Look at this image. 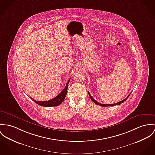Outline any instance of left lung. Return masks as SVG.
Wrapping results in <instances>:
<instances>
[{
    "label": "left lung",
    "mask_w": 155,
    "mask_h": 155,
    "mask_svg": "<svg viewBox=\"0 0 155 155\" xmlns=\"http://www.w3.org/2000/svg\"><path fill=\"white\" fill-rule=\"evenodd\" d=\"M88 94H89V97H90V98L91 99V100L95 104H97V105H99V106H101V107H110V106H113V105H120V104H122V103H123L126 99H127L128 97H129V96L130 95V94H131V93L128 95V96L127 97V98L126 99H124V100H123V101H120V102H117V103H115V104H101V103H99L98 102H97V101H96L94 99L92 98V97L91 95V94H89V92H88Z\"/></svg>",
    "instance_id": "obj_1"
}]
</instances>
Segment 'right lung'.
Wrapping results in <instances>:
<instances>
[{
	"label": "right lung",
	"instance_id": "right-lung-1",
	"mask_svg": "<svg viewBox=\"0 0 155 155\" xmlns=\"http://www.w3.org/2000/svg\"><path fill=\"white\" fill-rule=\"evenodd\" d=\"M70 79L68 81L67 84L66 85V87L55 98H54L52 99H50L48 101H35L33 99L30 98L32 101H34L35 103L37 104L43 106V107H56L60 105L62 102L64 100L65 97L67 94L68 92V84L70 82Z\"/></svg>",
	"mask_w": 155,
	"mask_h": 155
}]
</instances>
